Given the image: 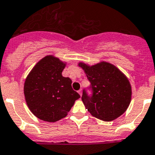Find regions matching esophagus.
<instances>
[{
    "instance_id": "obj_1",
    "label": "esophagus",
    "mask_w": 155,
    "mask_h": 155,
    "mask_svg": "<svg viewBox=\"0 0 155 155\" xmlns=\"http://www.w3.org/2000/svg\"><path fill=\"white\" fill-rule=\"evenodd\" d=\"M78 93H79V95H80V96H82V93H83V92H82V90H81V89H80V90H79V91H78Z\"/></svg>"
}]
</instances>
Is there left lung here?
<instances>
[{
  "instance_id": "left-lung-1",
  "label": "left lung",
  "mask_w": 155,
  "mask_h": 155,
  "mask_svg": "<svg viewBox=\"0 0 155 155\" xmlns=\"http://www.w3.org/2000/svg\"><path fill=\"white\" fill-rule=\"evenodd\" d=\"M91 82V96L83 90L82 101L93 116L110 122L122 115L130 105L132 90L129 79L118 68L102 61L92 66L79 63Z\"/></svg>"
}]
</instances>
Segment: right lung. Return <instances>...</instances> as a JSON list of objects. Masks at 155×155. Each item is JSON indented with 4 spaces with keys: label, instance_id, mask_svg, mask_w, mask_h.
I'll list each match as a JSON object with an SVG mask.
<instances>
[{
    "label": "right lung",
    "instance_id": "obj_1",
    "mask_svg": "<svg viewBox=\"0 0 155 155\" xmlns=\"http://www.w3.org/2000/svg\"><path fill=\"white\" fill-rule=\"evenodd\" d=\"M65 64L46 56L31 70L24 84L25 101L31 112L43 121L54 122L64 118L80 97L72 80L61 75Z\"/></svg>",
    "mask_w": 155,
    "mask_h": 155
}]
</instances>
